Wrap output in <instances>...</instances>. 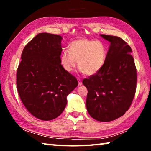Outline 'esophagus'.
I'll use <instances>...</instances> for the list:
<instances>
[{
  "label": "esophagus",
  "mask_w": 151,
  "mask_h": 151,
  "mask_svg": "<svg viewBox=\"0 0 151 151\" xmlns=\"http://www.w3.org/2000/svg\"><path fill=\"white\" fill-rule=\"evenodd\" d=\"M78 85L79 86H81L83 85V83H82V81L80 78H78Z\"/></svg>",
  "instance_id": "34e87169"
}]
</instances>
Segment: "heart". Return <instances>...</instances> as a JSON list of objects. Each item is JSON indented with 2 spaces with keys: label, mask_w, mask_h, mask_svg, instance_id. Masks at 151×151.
Wrapping results in <instances>:
<instances>
[{
  "label": "heart",
  "mask_w": 151,
  "mask_h": 151,
  "mask_svg": "<svg viewBox=\"0 0 151 151\" xmlns=\"http://www.w3.org/2000/svg\"><path fill=\"white\" fill-rule=\"evenodd\" d=\"M69 50L61 53L60 60L64 69L71 72L78 66L82 73L94 75L99 73L105 63L106 46L101 40L78 39L70 44Z\"/></svg>",
  "instance_id": "b5f03b06"
}]
</instances>
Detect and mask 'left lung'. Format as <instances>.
Listing matches in <instances>:
<instances>
[{"label":"left lung","mask_w":151,"mask_h":151,"mask_svg":"<svg viewBox=\"0 0 151 151\" xmlns=\"http://www.w3.org/2000/svg\"><path fill=\"white\" fill-rule=\"evenodd\" d=\"M110 42L105 63L99 73L84 79L88 90V114L96 121L109 122L123 115L136 91L137 70L132 49L118 37L100 35Z\"/></svg>","instance_id":"1"}]
</instances>
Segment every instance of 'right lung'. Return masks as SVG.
Returning <instances> with one entry per match:
<instances>
[{
  "label": "right lung",
  "instance_id": "add662e5",
  "mask_svg": "<svg viewBox=\"0 0 151 151\" xmlns=\"http://www.w3.org/2000/svg\"><path fill=\"white\" fill-rule=\"evenodd\" d=\"M60 35L39 33L25 46L17 69L20 98L30 114L50 121L63 112L67 96L78 86L75 76L60 64Z\"/></svg>",
  "mask_w": 151,
  "mask_h": 151
}]
</instances>
